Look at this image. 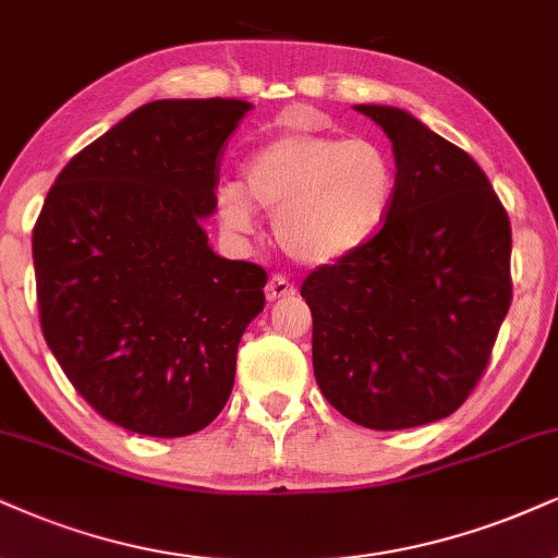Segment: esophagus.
Segmentation results:
<instances>
[{
  "label": "esophagus",
  "instance_id": "1",
  "mask_svg": "<svg viewBox=\"0 0 558 558\" xmlns=\"http://www.w3.org/2000/svg\"><path fill=\"white\" fill-rule=\"evenodd\" d=\"M292 294H294V284H290V279H284V277L268 279V284H266V300L268 302L292 298Z\"/></svg>",
  "mask_w": 558,
  "mask_h": 558
}]
</instances>
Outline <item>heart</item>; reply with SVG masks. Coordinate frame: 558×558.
<instances>
[{"label":"heart","instance_id":"heart-1","mask_svg":"<svg viewBox=\"0 0 558 558\" xmlns=\"http://www.w3.org/2000/svg\"><path fill=\"white\" fill-rule=\"evenodd\" d=\"M396 165L373 140L290 132L266 142L243 165V185L217 191L225 230L245 235L256 209L274 217V238L302 266L354 256L393 209Z\"/></svg>","mask_w":558,"mask_h":558}]
</instances>
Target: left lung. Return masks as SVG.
I'll return each instance as SVG.
<instances>
[{
    "label": "left lung",
    "instance_id": "1",
    "mask_svg": "<svg viewBox=\"0 0 558 558\" xmlns=\"http://www.w3.org/2000/svg\"><path fill=\"white\" fill-rule=\"evenodd\" d=\"M388 134L396 198L354 256L302 284L313 373L367 429L450 416L476 388L510 311L512 232L489 178L403 108L354 106Z\"/></svg>",
    "mask_w": 558,
    "mask_h": 558
}]
</instances>
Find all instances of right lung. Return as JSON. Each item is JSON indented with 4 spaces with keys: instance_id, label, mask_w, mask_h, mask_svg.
Masks as SVG:
<instances>
[{
    "instance_id": "add662e5",
    "label": "right lung",
    "mask_w": 558,
    "mask_h": 558,
    "mask_svg": "<svg viewBox=\"0 0 558 558\" xmlns=\"http://www.w3.org/2000/svg\"><path fill=\"white\" fill-rule=\"evenodd\" d=\"M245 100H153L74 155L33 230L40 328L108 422L185 437L215 422L266 271L217 256L204 219Z\"/></svg>"
}]
</instances>
